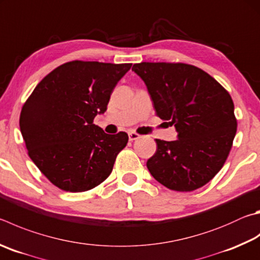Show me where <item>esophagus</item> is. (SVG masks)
I'll return each mask as SVG.
<instances>
[{
	"label": "esophagus",
	"mask_w": 260,
	"mask_h": 260,
	"mask_svg": "<svg viewBox=\"0 0 260 260\" xmlns=\"http://www.w3.org/2000/svg\"><path fill=\"white\" fill-rule=\"evenodd\" d=\"M128 138H129V141H135V140L140 139V134L134 133V132H131V133H128Z\"/></svg>",
	"instance_id": "1"
}]
</instances>
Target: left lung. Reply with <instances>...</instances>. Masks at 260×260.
<instances>
[{"label":"left lung","instance_id":"1","mask_svg":"<svg viewBox=\"0 0 260 260\" xmlns=\"http://www.w3.org/2000/svg\"><path fill=\"white\" fill-rule=\"evenodd\" d=\"M155 116L175 126L177 140L155 139L146 167L169 190L191 192L206 185L228 159L237 133L230 93L204 70L182 62H141Z\"/></svg>","mask_w":260,"mask_h":260}]
</instances>
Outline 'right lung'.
<instances>
[{"label":"right lung","instance_id":"right-lung-1","mask_svg":"<svg viewBox=\"0 0 260 260\" xmlns=\"http://www.w3.org/2000/svg\"><path fill=\"white\" fill-rule=\"evenodd\" d=\"M132 63L75 60L42 79L23 103L20 131L28 155L49 181L67 192L92 190L110 175L128 142L93 124L107 110Z\"/></svg>","mask_w":260,"mask_h":260}]
</instances>
